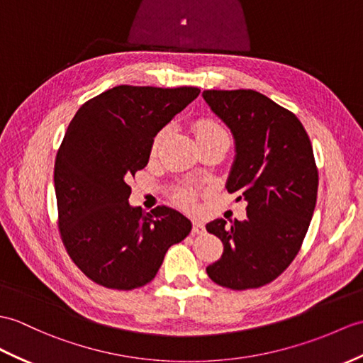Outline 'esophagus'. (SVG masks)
<instances>
[{
	"instance_id": "34e87169",
	"label": "esophagus",
	"mask_w": 363,
	"mask_h": 363,
	"mask_svg": "<svg viewBox=\"0 0 363 363\" xmlns=\"http://www.w3.org/2000/svg\"><path fill=\"white\" fill-rule=\"evenodd\" d=\"M191 232L196 233V235H202V233L206 232V227H204V224H202L201 221L195 220V221H193V229H191Z\"/></svg>"
}]
</instances>
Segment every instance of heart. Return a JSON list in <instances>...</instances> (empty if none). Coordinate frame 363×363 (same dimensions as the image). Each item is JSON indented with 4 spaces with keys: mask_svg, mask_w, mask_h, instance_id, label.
Segmentation results:
<instances>
[{
    "mask_svg": "<svg viewBox=\"0 0 363 363\" xmlns=\"http://www.w3.org/2000/svg\"><path fill=\"white\" fill-rule=\"evenodd\" d=\"M193 133H195V138H196L198 143L202 140H208V139L229 138V134H227L224 126L216 119H213V117H202V119H198L195 123H193ZM165 138H167V128L161 130L155 136L153 143H151V153L153 155L157 153V150L162 145ZM174 198L182 206H191L193 191L190 189H181L176 191Z\"/></svg>",
    "mask_w": 363,
    "mask_h": 363,
    "instance_id": "b5f03b06",
    "label": "heart"
}]
</instances>
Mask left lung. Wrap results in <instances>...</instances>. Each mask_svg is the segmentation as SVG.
<instances>
[{
    "label": "left lung",
    "mask_w": 363,
    "mask_h": 363,
    "mask_svg": "<svg viewBox=\"0 0 363 363\" xmlns=\"http://www.w3.org/2000/svg\"><path fill=\"white\" fill-rule=\"evenodd\" d=\"M202 97L235 138L227 191L247 201L244 221L206 225L224 244L206 271L223 288H261L288 269L306 237L318 189L313 145L296 114L254 89H207Z\"/></svg>",
    "instance_id": "left-lung-1"
}]
</instances>
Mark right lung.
Listing matches in <instances>:
<instances>
[{"instance_id": "right-lung-1", "label": "right lung", "mask_w": 363, "mask_h": 363, "mask_svg": "<svg viewBox=\"0 0 363 363\" xmlns=\"http://www.w3.org/2000/svg\"><path fill=\"white\" fill-rule=\"evenodd\" d=\"M199 92L121 85L83 104L67 126L54 167L58 230L94 283L140 288L156 277L168 247L190 233L178 210L131 207L128 181L148 164L156 134Z\"/></svg>"}]
</instances>
